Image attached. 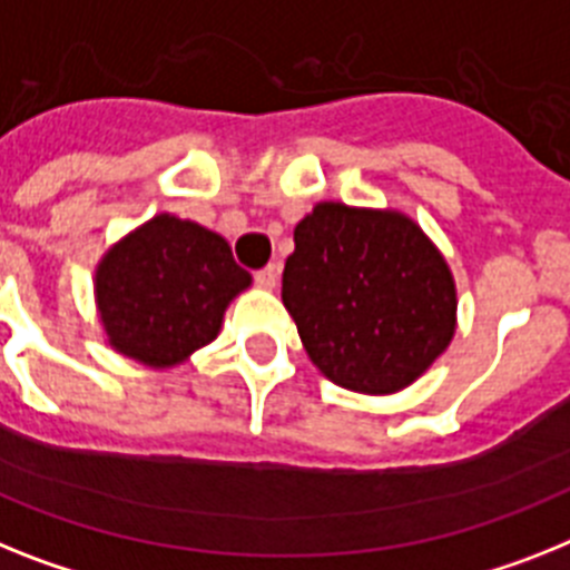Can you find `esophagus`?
Listing matches in <instances>:
<instances>
[{
  "label": "esophagus",
  "mask_w": 570,
  "mask_h": 570,
  "mask_svg": "<svg viewBox=\"0 0 570 570\" xmlns=\"http://www.w3.org/2000/svg\"><path fill=\"white\" fill-rule=\"evenodd\" d=\"M277 277H281V266L277 263H269V266H263V269L255 272V281L261 286H275L277 284Z\"/></svg>",
  "instance_id": "esophagus-1"
}]
</instances>
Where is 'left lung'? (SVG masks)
Instances as JSON below:
<instances>
[{"instance_id":"obj_1","label":"left lung","mask_w":570,"mask_h":570,"mask_svg":"<svg viewBox=\"0 0 570 570\" xmlns=\"http://www.w3.org/2000/svg\"><path fill=\"white\" fill-rule=\"evenodd\" d=\"M281 298L318 371L362 394L411 385L455 333L446 261L394 212L315 205L295 226Z\"/></svg>"}]
</instances>
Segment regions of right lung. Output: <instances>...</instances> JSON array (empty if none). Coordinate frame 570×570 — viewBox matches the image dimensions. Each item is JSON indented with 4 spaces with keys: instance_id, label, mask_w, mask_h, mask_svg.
<instances>
[{
    "instance_id": "obj_1",
    "label": "right lung",
    "mask_w": 570,
    "mask_h": 570,
    "mask_svg": "<svg viewBox=\"0 0 570 570\" xmlns=\"http://www.w3.org/2000/svg\"><path fill=\"white\" fill-rule=\"evenodd\" d=\"M248 284L219 234L170 214L118 243L95 277L109 344L153 367L214 342L228 301Z\"/></svg>"
}]
</instances>
